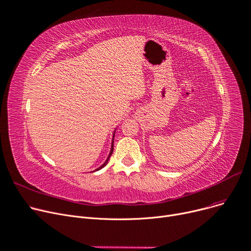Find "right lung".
Masks as SVG:
<instances>
[{"label": "right lung", "instance_id": "add662e5", "mask_svg": "<svg viewBox=\"0 0 251 251\" xmlns=\"http://www.w3.org/2000/svg\"><path fill=\"white\" fill-rule=\"evenodd\" d=\"M115 130H116V128L114 129V132H113V136H112V142H111V148H110V152H109V155H108V157H107V159L105 160V162L101 165V166H99V168L97 169V170H95V171H99V170H101V169H103L104 166L108 163V160H109V158H110V156H111V154H112V152H113V140H114V135H115ZM94 171V172H95Z\"/></svg>", "mask_w": 251, "mask_h": 251}]
</instances>
